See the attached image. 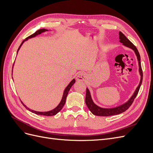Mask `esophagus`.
<instances>
[{
  "label": "esophagus",
  "mask_w": 153,
  "mask_h": 153,
  "mask_svg": "<svg viewBox=\"0 0 153 153\" xmlns=\"http://www.w3.org/2000/svg\"><path fill=\"white\" fill-rule=\"evenodd\" d=\"M87 78V75L86 74L83 72V71H80L78 73V75L76 76V79L78 81H84Z\"/></svg>",
  "instance_id": "1"
}]
</instances>
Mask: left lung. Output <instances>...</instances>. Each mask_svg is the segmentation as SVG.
I'll list each match as a JSON object with an SVG mask.
<instances>
[{
    "instance_id": "8db88e82",
    "label": "left lung",
    "mask_w": 153,
    "mask_h": 153,
    "mask_svg": "<svg viewBox=\"0 0 153 153\" xmlns=\"http://www.w3.org/2000/svg\"><path fill=\"white\" fill-rule=\"evenodd\" d=\"M119 42L123 43V45L125 47H126L129 48H130L134 51V52L135 53V55L137 56V59L138 63V72L140 75V80L139 84L136 88L135 92H133V95L131 96V98H129L126 103H124L123 105H119L116 107L114 108H102L100 107L98 105L94 103L93 101V100L92 98V96L91 94V92L89 89L87 87L86 89V96H85V103L87 106L88 108L92 112V114L95 115H98V116H110V115H115L121 114L124 112H125L126 110L129 108L133 102L134 99L136 98V96L138 94V91H139L140 87L141 86L142 82V78H143V73L141 68V62H140V54L138 53V51L135 47V45L129 41L126 36H125L122 32L120 31L119 33Z\"/></svg>"
}]
</instances>
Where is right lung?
<instances>
[{
	"label": "right lung",
	"instance_id": "right-lung-1",
	"mask_svg": "<svg viewBox=\"0 0 153 153\" xmlns=\"http://www.w3.org/2000/svg\"><path fill=\"white\" fill-rule=\"evenodd\" d=\"M47 31H52V30H51V29H39L38 30H37L36 32H35L33 34L30 35V36L28 37V38H27L25 39H24V41H22V43H21L19 48H18V49L17 54H18V51H19V50L20 49L22 45L24 43V42H25V41H27V40L32 38H34V37H36V36H38L39 34H41V33H43V32H47ZM12 75H13V70H12ZM75 79H73L70 82H69V84L67 85V87L65 88V89H64V91L62 99H61V101H60V103H59V105L55 108L51 110H49V111H47V112H39V111H36V110H32V109L29 108V107H27V106L25 104H24V103H23L22 101H22V104L25 106V108L28 110L30 111V112H32V113H34V114H36L37 115H45V116H52V115H56L57 113H59L60 111L61 110V109L62 108L64 105H65L66 100V97H67V96L68 94V92H69V90H70L71 87L73 86V85L74 84H75Z\"/></svg>",
	"mask_w": 153,
	"mask_h": 153
}]
</instances>
